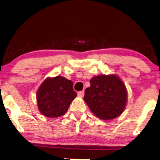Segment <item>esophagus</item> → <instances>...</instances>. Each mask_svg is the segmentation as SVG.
<instances>
[{"label":"esophagus","mask_w":160,"mask_h":160,"mask_svg":"<svg viewBox=\"0 0 160 160\" xmlns=\"http://www.w3.org/2000/svg\"><path fill=\"white\" fill-rule=\"evenodd\" d=\"M78 95L79 97H84V90H83V91L78 92Z\"/></svg>","instance_id":"34e87169"}]
</instances>
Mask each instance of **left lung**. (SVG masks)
I'll list each match as a JSON object with an SVG mask.
<instances>
[{
    "label": "left lung",
    "instance_id": "obj_1",
    "mask_svg": "<svg viewBox=\"0 0 160 160\" xmlns=\"http://www.w3.org/2000/svg\"><path fill=\"white\" fill-rule=\"evenodd\" d=\"M84 99L90 110L99 119H115L123 112L128 101L126 85L115 74H101L90 79Z\"/></svg>",
    "mask_w": 160,
    "mask_h": 160
}]
</instances>
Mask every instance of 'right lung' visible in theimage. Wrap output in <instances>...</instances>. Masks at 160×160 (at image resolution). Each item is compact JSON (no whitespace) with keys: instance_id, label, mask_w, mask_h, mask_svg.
<instances>
[{"instance_id":"right-lung-1","label":"right lung","mask_w":160,"mask_h":160,"mask_svg":"<svg viewBox=\"0 0 160 160\" xmlns=\"http://www.w3.org/2000/svg\"><path fill=\"white\" fill-rule=\"evenodd\" d=\"M73 87V83L63 76L46 78L37 91V102L41 114L48 118L64 115L77 96Z\"/></svg>"}]
</instances>
